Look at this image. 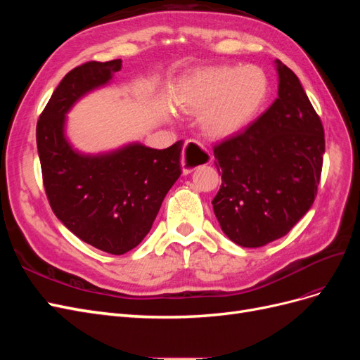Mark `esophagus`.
Here are the masks:
<instances>
[{
  "instance_id": "esophagus-1",
  "label": "esophagus",
  "mask_w": 360,
  "mask_h": 360,
  "mask_svg": "<svg viewBox=\"0 0 360 360\" xmlns=\"http://www.w3.org/2000/svg\"><path fill=\"white\" fill-rule=\"evenodd\" d=\"M210 162H212V155L209 150H207L204 146H201L198 141H193V139L186 141V144H184V148H183V160H181L184 174H189L195 168L205 165V163H210Z\"/></svg>"
}]
</instances>
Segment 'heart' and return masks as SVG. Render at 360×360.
Returning <instances> with one entry per match:
<instances>
[{
	"label": "heart",
	"instance_id": "b5f03b06",
	"mask_svg": "<svg viewBox=\"0 0 360 360\" xmlns=\"http://www.w3.org/2000/svg\"><path fill=\"white\" fill-rule=\"evenodd\" d=\"M269 93L257 66H210L184 76L177 89L180 108L201 112V127L216 139L240 134L257 117Z\"/></svg>",
	"mask_w": 360,
	"mask_h": 360
}]
</instances>
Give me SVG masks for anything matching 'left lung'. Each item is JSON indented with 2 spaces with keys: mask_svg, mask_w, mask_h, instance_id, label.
<instances>
[{
  "mask_svg": "<svg viewBox=\"0 0 360 360\" xmlns=\"http://www.w3.org/2000/svg\"><path fill=\"white\" fill-rule=\"evenodd\" d=\"M278 97L242 134L214 146L222 184L213 210L222 231L243 248L284 237L317 195L324 130L299 78L279 60Z\"/></svg>",
  "mask_w": 360,
  "mask_h": 360,
  "instance_id": "obj_1",
  "label": "left lung"
}]
</instances>
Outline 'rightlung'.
<instances>
[{
    "label": "right lung",
    "mask_w": 360,
    "mask_h": 360,
    "mask_svg": "<svg viewBox=\"0 0 360 360\" xmlns=\"http://www.w3.org/2000/svg\"><path fill=\"white\" fill-rule=\"evenodd\" d=\"M122 60L89 61L70 70L40 114L36 138L51 209L82 242L123 255L153 225L163 198L181 174L177 141L156 150L127 144L102 155H82L64 135L66 114L82 96L112 79Z\"/></svg>",
    "instance_id": "1"
}]
</instances>
